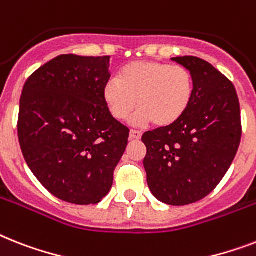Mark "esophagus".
I'll use <instances>...</instances> for the list:
<instances>
[{"label": "esophagus", "mask_w": 256, "mask_h": 256, "mask_svg": "<svg viewBox=\"0 0 256 256\" xmlns=\"http://www.w3.org/2000/svg\"><path fill=\"white\" fill-rule=\"evenodd\" d=\"M142 138V134L136 130H132L130 132V140H139V139Z\"/></svg>", "instance_id": "34e87169"}]
</instances>
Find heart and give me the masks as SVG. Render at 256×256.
Returning <instances> with one entry per match:
<instances>
[{
	"label": "heart",
	"instance_id": "1",
	"mask_svg": "<svg viewBox=\"0 0 256 256\" xmlns=\"http://www.w3.org/2000/svg\"><path fill=\"white\" fill-rule=\"evenodd\" d=\"M194 81L192 74L182 66L160 62H135L124 66L117 80H109L102 97L110 114L118 121L132 118L135 124L170 128L178 124L192 104Z\"/></svg>",
	"mask_w": 256,
	"mask_h": 256
}]
</instances>
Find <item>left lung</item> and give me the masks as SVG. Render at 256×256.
Here are the masks:
<instances>
[{"label": "left lung", "instance_id": "8db88e82", "mask_svg": "<svg viewBox=\"0 0 256 256\" xmlns=\"http://www.w3.org/2000/svg\"><path fill=\"white\" fill-rule=\"evenodd\" d=\"M172 60L192 74L194 94L178 124L143 134V166L154 196L178 206L201 200L220 184L236 155L242 124L229 78L196 56Z\"/></svg>", "mask_w": 256, "mask_h": 256}]
</instances>
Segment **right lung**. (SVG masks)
Masks as SVG:
<instances>
[{
  "instance_id": "1",
  "label": "right lung",
  "mask_w": 256,
  "mask_h": 256,
  "mask_svg": "<svg viewBox=\"0 0 256 256\" xmlns=\"http://www.w3.org/2000/svg\"><path fill=\"white\" fill-rule=\"evenodd\" d=\"M110 56L59 55L27 78L18 138L27 166L50 193L97 204L113 186L128 128L110 114L104 86Z\"/></svg>"
}]
</instances>
